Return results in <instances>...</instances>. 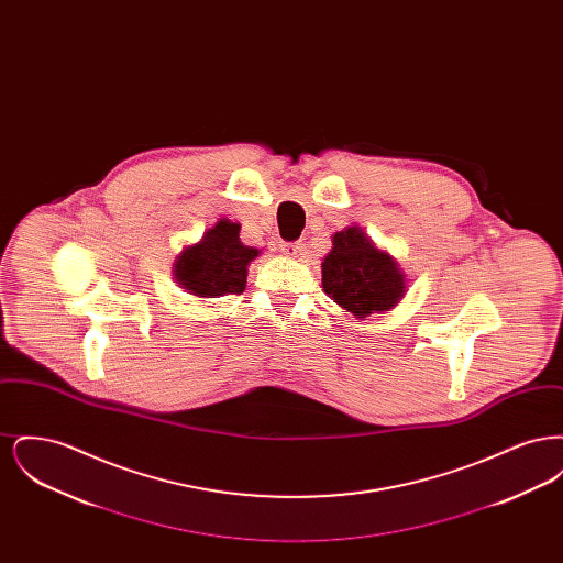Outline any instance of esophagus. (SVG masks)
<instances>
[{"instance_id": "obj_1", "label": "esophagus", "mask_w": 563, "mask_h": 563, "mask_svg": "<svg viewBox=\"0 0 563 563\" xmlns=\"http://www.w3.org/2000/svg\"><path fill=\"white\" fill-rule=\"evenodd\" d=\"M280 251H283V255H287V257H297V255L301 253V246H299V242H283V244H280Z\"/></svg>"}]
</instances>
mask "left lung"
I'll use <instances>...</instances> for the list:
<instances>
[{"label": "left lung", "instance_id": "left-lung-1", "mask_svg": "<svg viewBox=\"0 0 563 563\" xmlns=\"http://www.w3.org/2000/svg\"><path fill=\"white\" fill-rule=\"evenodd\" d=\"M322 289L356 319L390 310L405 294L401 269L369 239L349 228L333 234V249L322 262Z\"/></svg>", "mask_w": 563, "mask_h": 563}]
</instances>
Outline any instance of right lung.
I'll use <instances>...</instances> for the list:
<instances>
[{
    "label": "right lung",
    "mask_w": 563,
    "mask_h": 563,
    "mask_svg": "<svg viewBox=\"0 0 563 563\" xmlns=\"http://www.w3.org/2000/svg\"><path fill=\"white\" fill-rule=\"evenodd\" d=\"M239 232V223L219 221L202 241L179 255L177 283L198 297L241 295L246 287V266L257 257V249L244 246Z\"/></svg>",
    "instance_id": "1"
}]
</instances>
